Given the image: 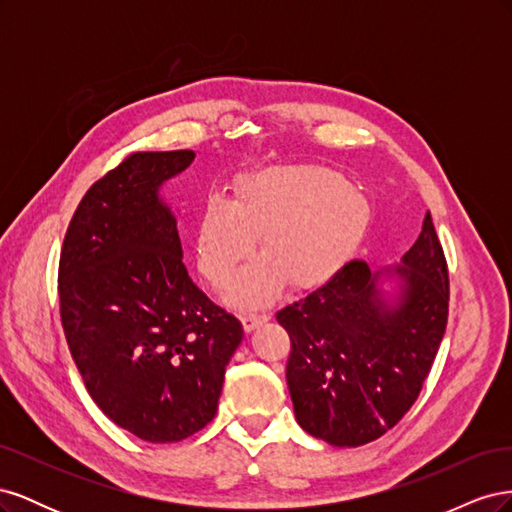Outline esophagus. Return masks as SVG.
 <instances>
[{
	"label": "esophagus",
	"mask_w": 512,
	"mask_h": 512,
	"mask_svg": "<svg viewBox=\"0 0 512 512\" xmlns=\"http://www.w3.org/2000/svg\"><path fill=\"white\" fill-rule=\"evenodd\" d=\"M243 327H245V331L250 333V331H254L258 324H262L265 320H269V314L267 312H256V309H252V312H245L243 314Z\"/></svg>",
	"instance_id": "esophagus-1"
}]
</instances>
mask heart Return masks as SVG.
<instances>
[{"label":"heart","instance_id":"1","mask_svg":"<svg viewBox=\"0 0 512 512\" xmlns=\"http://www.w3.org/2000/svg\"><path fill=\"white\" fill-rule=\"evenodd\" d=\"M374 205L333 168L316 164L269 166L237 181L235 200L205 198L194 224L196 265L222 288L260 237L262 260L245 269L228 290L232 305L271 301L290 282L320 288L359 254Z\"/></svg>","mask_w":512,"mask_h":512}]
</instances>
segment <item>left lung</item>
Instances as JSON below:
<instances>
[{"instance_id": "8db88e82", "label": "left lung", "mask_w": 512, "mask_h": 512, "mask_svg": "<svg viewBox=\"0 0 512 512\" xmlns=\"http://www.w3.org/2000/svg\"><path fill=\"white\" fill-rule=\"evenodd\" d=\"M275 318L290 335L297 423L331 446L384 436L421 393L446 331L448 271L429 211L399 265L350 260Z\"/></svg>"}]
</instances>
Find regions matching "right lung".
I'll list each match as a JSON object with an SVG mask.
<instances>
[{
    "instance_id": "1",
    "label": "right lung",
    "mask_w": 512,
    "mask_h": 512,
    "mask_svg": "<svg viewBox=\"0 0 512 512\" xmlns=\"http://www.w3.org/2000/svg\"><path fill=\"white\" fill-rule=\"evenodd\" d=\"M194 151L132 153L96 181L59 258L61 324L98 408L145 442H179L218 410L241 322L183 265L164 183Z\"/></svg>"
}]
</instances>
